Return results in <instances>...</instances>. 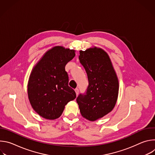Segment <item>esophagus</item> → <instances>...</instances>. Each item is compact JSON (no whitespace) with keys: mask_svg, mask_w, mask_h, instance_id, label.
<instances>
[{"mask_svg":"<svg viewBox=\"0 0 155 155\" xmlns=\"http://www.w3.org/2000/svg\"><path fill=\"white\" fill-rule=\"evenodd\" d=\"M75 91L76 95H77V96H78V92H79V91H78V88H76V89L75 90Z\"/></svg>","mask_w":155,"mask_h":155,"instance_id":"1","label":"esophagus"}]
</instances>
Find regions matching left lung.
Returning <instances> with one entry per match:
<instances>
[{
  "label": "left lung",
  "instance_id": "1",
  "mask_svg": "<svg viewBox=\"0 0 155 155\" xmlns=\"http://www.w3.org/2000/svg\"><path fill=\"white\" fill-rule=\"evenodd\" d=\"M79 60L84 67L89 85L86 94L77 98L81 116L94 121L110 113L115 106L119 81L108 54L94 47L80 51Z\"/></svg>",
  "mask_w": 155,
  "mask_h": 155
}]
</instances>
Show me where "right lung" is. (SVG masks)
Returning a JSON list of instances; mask_svg holds the SVG:
<instances>
[{"instance_id":"right-lung-1","label":"right lung","mask_w":155,"mask_h":155,"mask_svg":"<svg viewBox=\"0 0 155 155\" xmlns=\"http://www.w3.org/2000/svg\"><path fill=\"white\" fill-rule=\"evenodd\" d=\"M75 50L56 46L48 50L34 65L29 76L28 94L35 112L47 120L62 115L65 105L76 98L69 86L65 66L75 56Z\"/></svg>"}]
</instances>
